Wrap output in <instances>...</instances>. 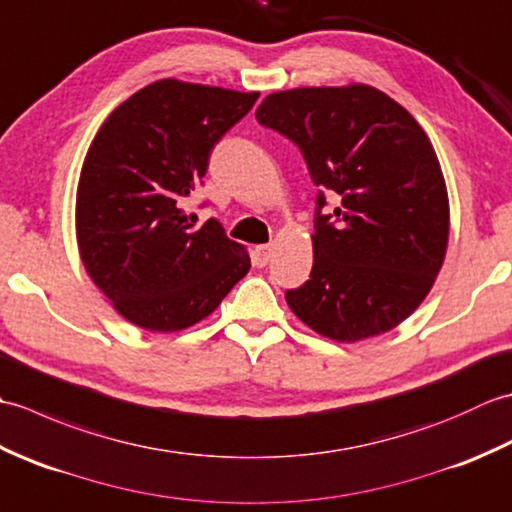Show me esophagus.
Here are the masks:
<instances>
[{"label": "esophagus", "mask_w": 512, "mask_h": 512, "mask_svg": "<svg viewBox=\"0 0 512 512\" xmlns=\"http://www.w3.org/2000/svg\"><path fill=\"white\" fill-rule=\"evenodd\" d=\"M270 257H273V248H270L268 244L257 246V248L253 250V264H255L257 268H264V266L270 262Z\"/></svg>", "instance_id": "esophagus-1"}]
</instances>
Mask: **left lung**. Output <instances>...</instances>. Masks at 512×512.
<instances>
[{
    "instance_id": "left-lung-1",
    "label": "left lung",
    "mask_w": 512,
    "mask_h": 512,
    "mask_svg": "<svg viewBox=\"0 0 512 512\" xmlns=\"http://www.w3.org/2000/svg\"><path fill=\"white\" fill-rule=\"evenodd\" d=\"M255 116L299 147L319 187L312 273L286 290L290 310L343 343L396 328L429 295L449 242L447 187L427 134L361 83L275 92ZM325 192L340 195L334 212Z\"/></svg>"
}]
</instances>
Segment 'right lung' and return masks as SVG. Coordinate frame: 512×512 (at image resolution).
<instances>
[{"label":"right lung","instance_id":"obj_1","mask_svg":"<svg viewBox=\"0 0 512 512\" xmlns=\"http://www.w3.org/2000/svg\"><path fill=\"white\" fill-rule=\"evenodd\" d=\"M259 92L162 79L110 114L76 189V242L88 275L138 328L202 321L250 268L242 244L211 217L184 213L213 147Z\"/></svg>","mask_w":512,"mask_h":512}]
</instances>
